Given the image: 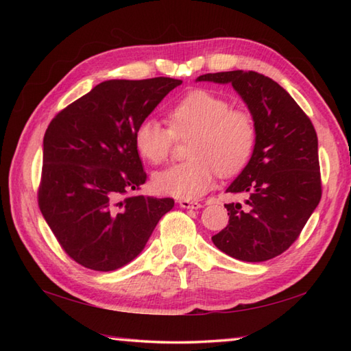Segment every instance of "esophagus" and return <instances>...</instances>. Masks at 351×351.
Listing matches in <instances>:
<instances>
[{
  "label": "esophagus",
  "instance_id": "esophagus-1",
  "mask_svg": "<svg viewBox=\"0 0 351 351\" xmlns=\"http://www.w3.org/2000/svg\"><path fill=\"white\" fill-rule=\"evenodd\" d=\"M181 208H187V210H197V208H202V204L197 202V200H189V199H181L180 200Z\"/></svg>",
  "mask_w": 351,
  "mask_h": 351
}]
</instances>
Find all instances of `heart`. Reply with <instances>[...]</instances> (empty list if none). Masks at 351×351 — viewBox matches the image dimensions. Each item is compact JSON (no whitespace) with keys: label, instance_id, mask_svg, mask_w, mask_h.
<instances>
[{"label":"heart","instance_id":"b5f03b06","mask_svg":"<svg viewBox=\"0 0 351 351\" xmlns=\"http://www.w3.org/2000/svg\"><path fill=\"white\" fill-rule=\"evenodd\" d=\"M167 125L154 119L141 121L134 131L138 154L151 164L169 158L175 140L190 138L185 155L154 176L161 195L197 199L214 185L215 173L232 176L245 167L256 143L255 119L244 108H232L223 96L195 88L167 108Z\"/></svg>","mask_w":351,"mask_h":351}]
</instances>
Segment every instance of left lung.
Returning <instances> with one entry per match:
<instances>
[{"label": "left lung", "instance_id": "obj_1", "mask_svg": "<svg viewBox=\"0 0 351 351\" xmlns=\"http://www.w3.org/2000/svg\"><path fill=\"white\" fill-rule=\"evenodd\" d=\"M197 81L230 83L256 123L252 158L226 190L245 206L226 204L229 221L213 237L226 255L263 263L289 249L322 199L314 125L285 88L255 71L205 73Z\"/></svg>", "mask_w": 351, "mask_h": 351}]
</instances>
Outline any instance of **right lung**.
Here are the masks:
<instances>
[{"label":"right lung","mask_w":351,"mask_h":351,"mask_svg":"<svg viewBox=\"0 0 351 351\" xmlns=\"http://www.w3.org/2000/svg\"><path fill=\"white\" fill-rule=\"evenodd\" d=\"M181 80H110L54 116L43 137L37 202L66 255L96 271L143 250L171 197L131 195L146 182L137 125Z\"/></svg>","instance_id":"obj_1"}]
</instances>
